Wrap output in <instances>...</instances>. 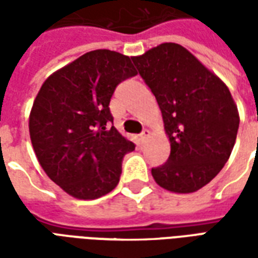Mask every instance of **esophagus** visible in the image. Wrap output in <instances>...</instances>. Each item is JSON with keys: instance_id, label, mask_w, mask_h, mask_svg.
<instances>
[{"instance_id": "obj_1", "label": "esophagus", "mask_w": 258, "mask_h": 258, "mask_svg": "<svg viewBox=\"0 0 258 258\" xmlns=\"http://www.w3.org/2000/svg\"><path fill=\"white\" fill-rule=\"evenodd\" d=\"M149 135H151V131H149V130H144V131H142V133H141V135H140L141 141L144 142L145 140H148V137H149Z\"/></svg>"}]
</instances>
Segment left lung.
<instances>
[{
	"mask_svg": "<svg viewBox=\"0 0 258 258\" xmlns=\"http://www.w3.org/2000/svg\"><path fill=\"white\" fill-rule=\"evenodd\" d=\"M162 110L170 156L152 175L164 189L192 194L225 166L236 141L238 106L225 83L195 55L164 42L131 56Z\"/></svg>",
	"mask_w": 258,
	"mask_h": 258,
	"instance_id": "left-lung-1",
	"label": "left lung"
}]
</instances>
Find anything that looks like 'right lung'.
Wrapping results in <instances>:
<instances>
[{"label": "right lung", "instance_id": "add662e5", "mask_svg": "<svg viewBox=\"0 0 258 258\" xmlns=\"http://www.w3.org/2000/svg\"><path fill=\"white\" fill-rule=\"evenodd\" d=\"M135 74L130 56L96 49L53 72L33 102L29 131L38 163L76 199H98L117 186L121 160L135 145L107 127L109 103L118 83Z\"/></svg>", "mask_w": 258, "mask_h": 258}]
</instances>
